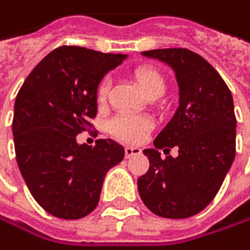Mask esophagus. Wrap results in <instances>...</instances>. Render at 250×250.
<instances>
[{"instance_id":"obj_1","label":"esophagus","mask_w":250,"mask_h":250,"mask_svg":"<svg viewBox=\"0 0 250 250\" xmlns=\"http://www.w3.org/2000/svg\"><path fill=\"white\" fill-rule=\"evenodd\" d=\"M139 154H141L139 148L126 146V149H124V155H126V158H130V157H135V155H139Z\"/></svg>"}]
</instances>
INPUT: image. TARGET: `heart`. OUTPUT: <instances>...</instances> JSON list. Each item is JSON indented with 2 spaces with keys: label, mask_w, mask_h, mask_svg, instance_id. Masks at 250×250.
Returning a JSON list of instances; mask_svg holds the SVG:
<instances>
[{
  "label": "heart",
  "mask_w": 250,
  "mask_h": 250,
  "mask_svg": "<svg viewBox=\"0 0 250 250\" xmlns=\"http://www.w3.org/2000/svg\"><path fill=\"white\" fill-rule=\"evenodd\" d=\"M135 79L148 98L161 96L166 90V79L163 73L152 65H141L135 70ZM109 92V79H102L96 89L99 104H104ZM152 129V123L146 117L133 114H117L108 121V132L124 144H141Z\"/></svg>",
  "instance_id": "1"
}]
</instances>
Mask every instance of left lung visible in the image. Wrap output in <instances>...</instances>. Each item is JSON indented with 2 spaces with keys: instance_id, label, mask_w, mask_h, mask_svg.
<instances>
[{
  "instance_id": "1",
  "label": "left lung",
  "mask_w": 250,
  "mask_h": 250,
  "mask_svg": "<svg viewBox=\"0 0 250 250\" xmlns=\"http://www.w3.org/2000/svg\"><path fill=\"white\" fill-rule=\"evenodd\" d=\"M176 71L180 104L155 149H145L149 170L138 179L144 204L164 218H189L205 209L218 193L236 155L233 96L218 71L186 48L144 51ZM179 148V157L161 159L158 149ZM167 155V154H166Z\"/></svg>"
}]
</instances>
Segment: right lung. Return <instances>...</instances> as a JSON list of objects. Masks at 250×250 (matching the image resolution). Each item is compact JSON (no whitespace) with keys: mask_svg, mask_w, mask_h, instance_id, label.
Instances as JSON below:
<instances>
[{"mask_svg":"<svg viewBox=\"0 0 250 250\" xmlns=\"http://www.w3.org/2000/svg\"><path fill=\"white\" fill-rule=\"evenodd\" d=\"M126 57L62 45L32 70L17 93L13 117L17 164L35 201L57 218L90 214L105 174L124 158V148L112 139H98L89 146L79 145L76 136L96 117L99 82Z\"/></svg>","mask_w":250,"mask_h":250,"instance_id":"right-lung-1","label":"right lung"}]
</instances>
